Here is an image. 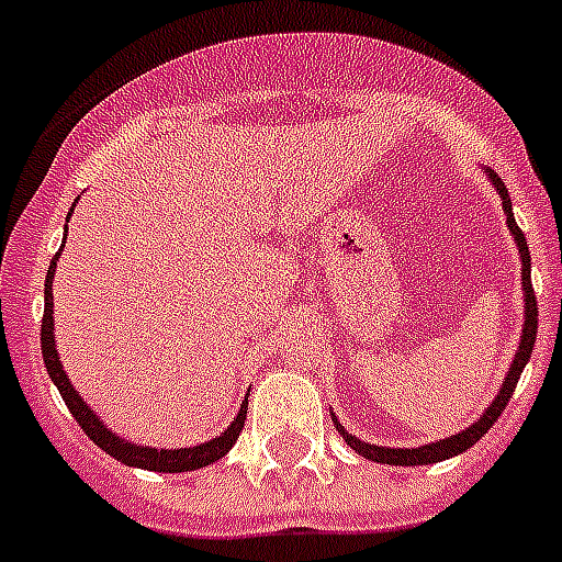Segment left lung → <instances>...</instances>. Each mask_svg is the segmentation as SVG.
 I'll return each mask as SVG.
<instances>
[{
    "label": "left lung",
    "mask_w": 562,
    "mask_h": 562,
    "mask_svg": "<svg viewBox=\"0 0 562 562\" xmlns=\"http://www.w3.org/2000/svg\"><path fill=\"white\" fill-rule=\"evenodd\" d=\"M490 180H493V186L498 188V193H501V200H504L506 225H509L515 241H518L520 261H524V301H526L524 335H520V346H518V355H515V360H513V369L506 371V380H504V385H501V394L495 396L493 405L484 411V416H481L475 425H470V428L461 430V434L448 436V439L434 441V445H425V448H411L408 450V448H376V445H366V441H360V439H355L351 434H346V430L337 425L335 416H331V419H335V425H337V430H340L351 448H355L360 456H366V459L382 461V464H396V467H416V464H436V461H441V459H453V456L464 453V450L473 448L475 441H479L481 436L486 434V430L493 428L495 419L504 414L506 402H509V396H513L515 385H518V380H520V371H524V366L529 362V357H532L535 337H538V297H535L532 276H529V270H532V258H529V247H526L524 231H520L518 222H515V216H513V202H509L506 186L501 182V177L495 171H490Z\"/></svg>",
    "instance_id": "left-lung-1"
}]
</instances>
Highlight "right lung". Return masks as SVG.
Segmentation results:
<instances>
[{"label": "right lung", "instance_id": "1", "mask_svg": "<svg viewBox=\"0 0 562 562\" xmlns=\"http://www.w3.org/2000/svg\"><path fill=\"white\" fill-rule=\"evenodd\" d=\"M58 258V256H56ZM56 258L49 261L47 270V281H44V317H42V355H44V366H47V374L53 376L56 382L58 394L61 400L67 402V408L72 411L76 422L83 428V434L89 439L95 441L98 448L106 450L112 459L123 461L128 467H143V470H154V473H188V470H196V467L213 464V461H220L227 450L236 445L238 434L245 428L247 419V402L241 405L238 416L233 419L231 428L220 436V439L205 441L200 448H186V450H151V448H140V445H132V441L117 439L114 434H109V428L98 419L89 405H83V400L78 396V391L69 385L67 374L61 369V360H58L56 351V340H53V272H56Z\"/></svg>", "mask_w": 562, "mask_h": 562}]
</instances>
